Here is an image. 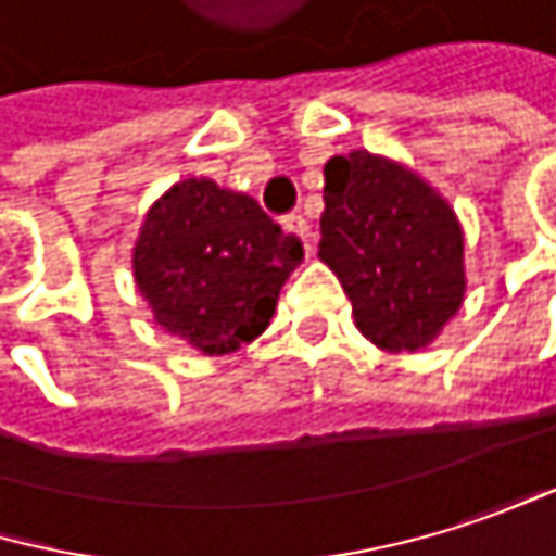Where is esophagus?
<instances>
[{"mask_svg": "<svg viewBox=\"0 0 556 556\" xmlns=\"http://www.w3.org/2000/svg\"><path fill=\"white\" fill-rule=\"evenodd\" d=\"M280 224H283V230H290V233H296V237H303V243H306V250H313V240H316V233H313V224L303 217V214H287V217H280Z\"/></svg>", "mask_w": 556, "mask_h": 556, "instance_id": "esophagus-1", "label": "esophagus"}]
</instances>
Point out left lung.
Instances as JSON below:
<instances>
[{
  "mask_svg": "<svg viewBox=\"0 0 556 556\" xmlns=\"http://www.w3.org/2000/svg\"><path fill=\"white\" fill-rule=\"evenodd\" d=\"M319 256L342 280L355 323L384 352H417L456 316L463 230L414 172L352 152L326 162Z\"/></svg>",
  "mask_w": 556,
  "mask_h": 556,
  "instance_id": "1",
  "label": "left lung"
}]
</instances>
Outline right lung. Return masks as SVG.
<instances>
[{
    "mask_svg": "<svg viewBox=\"0 0 556 556\" xmlns=\"http://www.w3.org/2000/svg\"><path fill=\"white\" fill-rule=\"evenodd\" d=\"M300 260L303 240L253 198L185 178L146 214L132 269L165 332L204 355H227L269 326Z\"/></svg>",
    "mask_w": 556,
    "mask_h": 556,
    "instance_id": "obj_1",
    "label": "right lung"
}]
</instances>
